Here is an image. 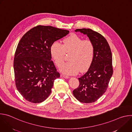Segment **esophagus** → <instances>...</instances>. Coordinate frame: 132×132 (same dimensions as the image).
<instances>
[{
  "mask_svg": "<svg viewBox=\"0 0 132 132\" xmlns=\"http://www.w3.org/2000/svg\"><path fill=\"white\" fill-rule=\"evenodd\" d=\"M61 77H63V78H66V79H68V78H69L68 76H66V75H63V74H61Z\"/></svg>",
  "mask_w": 132,
  "mask_h": 132,
  "instance_id": "34e87169",
  "label": "esophagus"
}]
</instances>
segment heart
<instances>
[{"label":"heart","instance_id":"obj_1","mask_svg":"<svg viewBox=\"0 0 132 132\" xmlns=\"http://www.w3.org/2000/svg\"><path fill=\"white\" fill-rule=\"evenodd\" d=\"M50 53L55 65L59 67L64 62L65 53H70L69 62L64 63L60 70L66 75H75L89 68L95 56V46L90 40H84L76 35H72L65 39L62 44L54 42Z\"/></svg>","mask_w":132,"mask_h":132}]
</instances>
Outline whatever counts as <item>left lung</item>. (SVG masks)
<instances>
[{"instance_id": "left-lung-1", "label": "left lung", "mask_w": 132, "mask_h": 132, "mask_svg": "<svg viewBox=\"0 0 132 132\" xmlns=\"http://www.w3.org/2000/svg\"><path fill=\"white\" fill-rule=\"evenodd\" d=\"M86 34L95 46L93 61L86 73L78 78L79 85L73 90V95L82 103L96 101L106 91L113 74L112 55L104 37L90 29L75 30Z\"/></svg>"}]
</instances>
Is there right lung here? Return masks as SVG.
Returning a JSON list of instances; mask_svg holds the SVG:
<instances>
[{"label":"right lung","mask_w":132,"mask_h":132,"mask_svg":"<svg viewBox=\"0 0 132 132\" xmlns=\"http://www.w3.org/2000/svg\"><path fill=\"white\" fill-rule=\"evenodd\" d=\"M69 32L52 26H37L22 37L15 52L13 68L16 87L26 100L39 103L50 96L54 80L60 77L51 61L50 48Z\"/></svg>","instance_id":"right-lung-1"}]
</instances>
